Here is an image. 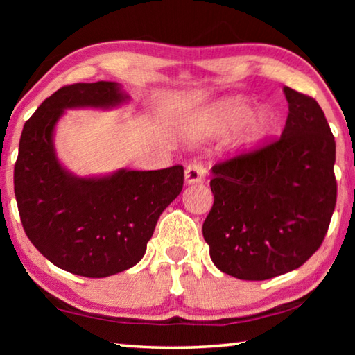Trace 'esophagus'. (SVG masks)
<instances>
[{
	"label": "esophagus",
	"instance_id": "1",
	"mask_svg": "<svg viewBox=\"0 0 355 355\" xmlns=\"http://www.w3.org/2000/svg\"><path fill=\"white\" fill-rule=\"evenodd\" d=\"M207 177V169L202 163H191L184 171L186 183H200Z\"/></svg>",
	"mask_w": 355,
	"mask_h": 355
}]
</instances>
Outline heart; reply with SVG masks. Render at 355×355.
I'll return each mask as SVG.
<instances>
[{"label":"heart","instance_id":"obj_1","mask_svg":"<svg viewBox=\"0 0 355 355\" xmlns=\"http://www.w3.org/2000/svg\"><path fill=\"white\" fill-rule=\"evenodd\" d=\"M209 123L219 131H228L244 123L238 144L241 147H252L260 142L271 127V116L266 110L252 112V107L243 98L220 101L209 111Z\"/></svg>","mask_w":355,"mask_h":355}]
</instances>
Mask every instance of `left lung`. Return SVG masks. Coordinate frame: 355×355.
I'll return each instance as SVG.
<instances>
[{
    "mask_svg": "<svg viewBox=\"0 0 355 355\" xmlns=\"http://www.w3.org/2000/svg\"><path fill=\"white\" fill-rule=\"evenodd\" d=\"M280 137L213 166L203 238L216 268L241 280L277 277L320 249L336 203L335 137L315 98L284 87Z\"/></svg>",
    "mask_w": 355,
    "mask_h": 355,
    "instance_id": "obj_1",
    "label": "left lung"
}]
</instances>
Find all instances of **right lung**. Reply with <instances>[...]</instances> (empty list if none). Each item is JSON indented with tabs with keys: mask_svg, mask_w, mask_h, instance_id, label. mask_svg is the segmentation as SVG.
I'll return each mask as SVG.
<instances>
[{
	"mask_svg": "<svg viewBox=\"0 0 355 355\" xmlns=\"http://www.w3.org/2000/svg\"><path fill=\"white\" fill-rule=\"evenodd\" d=\"M127 98L117 83L70 84L21 131L14 191L26 236L46 260L83 277H107L141 261L161 213L183 189L180 164L80 178L58 161L53 131L64 110L111 107Z\"/></svg>",
	"mask_w": 355,
	"mask_h": 355,
	"instance_id": "right-lung-1",
	"label": "right lung"
}]
</instances>
